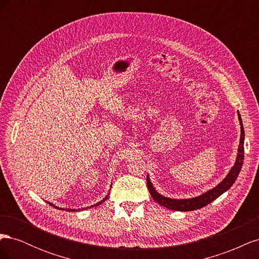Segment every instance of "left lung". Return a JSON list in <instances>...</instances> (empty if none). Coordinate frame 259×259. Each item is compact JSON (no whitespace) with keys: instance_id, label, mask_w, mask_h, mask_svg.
<instances>
[{"instance_id":"8db88e82","label":"left lung","mask_w":259,"mask_h":259,"mask_svg":"<svg viewBox=\"0 0 259 259\" xmlns=\"http://www.w3.org/2000/svg\"><path fill=\"white\" fill-rule=\"evenodd\" d=\"M238 116H239V121L241 125V136H240V144L238 149L237 160L234 162V165L231 167L228 175L226 176V178L223 180V182H221V184H218L215 188H213V189H210L203 194L199 195V197H195L192 199L177 200V199L166 198L164 197V195H161L160 193L156 192L150 182V178H149V176H147L148 190L150 192L151 197L155 202H158L160 205L165 206L168 209L179 210V211H189V210H194V209L204 207L205 205L209 204L210 202L216 200L219 195H222L224 192L229 190V188L234 184L236 179L238 178V175L243 165V160H244V128H243L242 119L239 111H238Z\"/></svg>"}]
</instances>
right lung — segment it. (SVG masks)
Listing matches in <instances>:
<instances>
[{
	"label": "right lung",
	"instance_id": "add662e5",
	"mask_svg": "<svg viewBox=\"0 0 259 259\" xmlns=\"http://www.w3.org/2000/svg\"><path fill=\"white\" fill-rule=\"evenodd\" d=\"M107 199H108V195H107V197H106L105 199H103V200H101L100 202H98V203H97V204H95V205H92V206H98V205H100V204H101V203H103V202H105V201H106ZM48 203H49V204H51L52 206H54V207H56V208H59L58 206H55L54 204H52V203H50V202H48ZM86 208H88V207H85V209H86ZM59 209H64V210H67V211H70V210H71V211H75V210H77V209H74V208H73V209H71V208H66V209H65V208H61V207H60ZM82 209H84V208H82ZM79 210H80V209H79Z\"/></svg>",
	"mask_w": 259,
	"mask_h": 259
}]
</instances>
